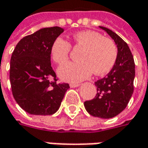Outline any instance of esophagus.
<instances>
[{
    "label": "esophagus",
    "mask_w": 148,
    "mask_h": 148,
    "mask_svg": "<svg viewBox=\"0 0 148 148\" xmlns=\"http://www.w3.org/2000/svg\"><path fill=\"white\" fill-rule=\"evenodd\" d=\"M79 86H80V84H79V83H71V84H70V87H71V88L78 87Z\"/></svg>",
    "instance_id": "1"
}]
</instances>
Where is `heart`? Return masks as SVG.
Segmentation results:
<instances>
[{"mask_svg": "<svg viewBox=\"0 0 148 148\" xmlns=\"http://www.w3.org/2000/svg\"><path fill=\"white\" fill-rule=\"evenodd\" d=\"M72 43L76 48H82L79 55L81 61L68 62L58 68L60 78L65 82H81L88 78L93 71L96 76L105 75L115 64L118 56L116 44L99 32H77L72 35ZM71 50L70 43L59 37L52 44L51 55L56 63L62 65L69 59Z\"/></svg>", "mask_w": 148, "mask_h": 148, "instance_id": "obj_1", "label": "heart"}]
</instances>
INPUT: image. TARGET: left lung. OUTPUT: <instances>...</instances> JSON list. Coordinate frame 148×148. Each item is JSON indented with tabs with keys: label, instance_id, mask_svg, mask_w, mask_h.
Wrapping results in <instances>:
<instances>
[{
	"label": "left lung",
	"instance_id": "8db88e82",
	"mask_svg": "<svg viewBox=\"0 0 148 148\" xmlns=\"http://www.w3.org/2000/svg\"><path fill=\"white\" fill-rule=\"evenodd\" d=\"M99 28L115 42L118 56L115 64L108 75L95 82L97 93L94 99L85 101L84 106L92 116L110 119L127 107L134 93L135 63L126 42L110 29L102 26Z\"/></svg>",
	"mask_w": 148,
	"mask_h": 148
}]
</instances>
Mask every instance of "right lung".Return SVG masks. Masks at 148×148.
I'll return each instance as SVG.
<instances>
[{
	"label": "right lung",
	"instance_id": "right-lung-1",
	"mask_svg": "<svg viewBox=\"0 0 148 148\" xmlns=\"http://www.w3.org/2000/svg\"><path fill=\"white\" fill-rule=\"evenodd\" d=\"M63 31L58 26L41 29L20 39L12 53V94L17 104L30 114H53L70 88L67 83H57L51 66L52 44Z\"/></svg>",
	"mask_w": 148,
	"mask_h": 148
}]
</instances>
